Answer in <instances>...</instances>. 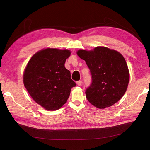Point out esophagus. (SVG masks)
Returning <instances> with one entry per match:
<instances>
[{
	"instance_id": "1",
	"label": "esophagus",
	"mask_w": 150,
	"mask_h": 150,
	"mask_svg": "<svg viewBox=\"0 0 150 150\" xmlns=\"http://www.w3.org/2000/svg\"><path fill=\"white\" fill-rule=\"evenodd\" d=\"M76 84H77V85H78V86H81V84H82V81H77V82H76Z\"/></svg>"
}]
</instances>
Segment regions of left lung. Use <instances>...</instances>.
<instances>
[{
    "label": "left lung",
    "instance_id": "obj_1",
    "mask_svg": "<svg viewBox=\"0 0 150 150\" xmlns=\"http://www.w3.org/2000/svg\"><path fill=\"white\" fill-rule=\"evenodd\" d=\"M77 54L86 61L92 76V83L85 92L88 101L100 109L118 101L129 81L128 67L122 54L103 46L91 51L79 49Z\"/></svg>",
    "mask_w": 150,
    "mask_h": 150
}]
</instances>
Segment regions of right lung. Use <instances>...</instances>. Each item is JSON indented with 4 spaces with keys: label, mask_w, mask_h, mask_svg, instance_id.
Instances as JSON below:
<instances>
[{
    "label": "right lung",
    "mask_w": 150,
    "mask_h": 150,
    "mask_svg": "<svg viewBox=\"0 0 150 150\" xmlns=\"http://www.w3.org/2000/svg\"><path fill=\"white\" fill-rule=\"evenodd\" d=\"M68 49L46 48L32 56L23 74L25 88L34 101L48 111L60 109L76 86L71 72L66 69Z\"/></svg>",
    "instance_id": "right-lung-1"
}]
</instances>
